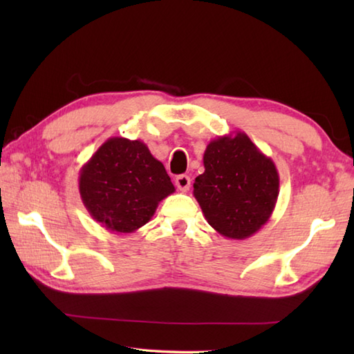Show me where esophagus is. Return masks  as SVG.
Segmentation results:
<instances>
[{"instance_id": "1", "label": "esophagus", "mask_w": 354, "mask_h": 354, "mask_svg": "<svg viewBox=\"0 0 354 354\" xmlns=\"http://www.w3.org/2000/svg\"><path fill=\"white\" fill-rule=\"evenodd\" d=\"M190 184H192V179L187 175H179L175 179V185L178 187V190H181V192H189Z\"/></svg>"}]
</instances>
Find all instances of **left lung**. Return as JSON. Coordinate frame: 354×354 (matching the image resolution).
Listing matches in <instances>:
<instances>
[{"instance_id":"obj_1","label":"left lung","mask_w":354,"mask_h":354,"mask_svg":"<svg viewBox=\"0 0 354 354\" xmlns=\"http://www.w3.org/2000/svg\"><path fill=\"white\" fill-rule=\"evenodd\" d=\"M204 167L193 194L207 222L227 239L255 234L277 204L280 178L274 161L239 131L208 142Z\"/></svg>"}]
</instances>
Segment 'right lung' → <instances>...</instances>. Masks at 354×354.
<instances>
[{
  "mask_svg": "<svg viewBox=\"0 0 354 354\" xmlns=\"http://www.w3.org/2000/svg\"><path fill=\"white\" fill-rule=\"evenodd\" d=\"M79 192L95 222L127 234L152 219L175 187L145 142L112 137L80 169Z\"/></svg>",
  "mask_w": 354,
  "mask_h": 354,
  "instance_id": "add662e5",
  "label": "right lung"
}]
</instances>
